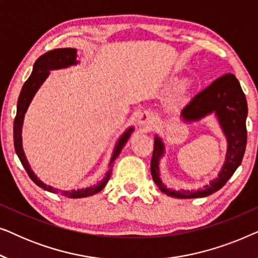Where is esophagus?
Masks as SVG:
<instances>
[{
  "mask_svg": "<svg viewBox=\"0 0 258 258\" xmlns=\"http://www.w3.org/2000/svg\"><path fill=\"white\" fill-rule=\"evenodd\" d=\"M139 125L142 126L144 130L149 132V130L153 129V126L155 125V117L153 114L150 112L144 111L139 116Z\"/></svg>",
  "mask_w": 258,
  "mask_h": 258,
  "instance_id": "obj_1",
  "label": "esophagus"
}]
</instances>
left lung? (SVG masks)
Listing matches in <instances>:
<instances>
[{"label":"left lung","instance_id":"obj_1","mask_svg":"<svg viewBox=\"0 0 258 258\" xmlns=\"http://www.w3.org/2000/svg\"><path fill=\"white\" fill-rule=\"evenodd\" d=\"M208 115H215L225 139L227 155L217 177L211 179L209 184L197 190H174L167 188L160 177V161L164 156L165 147L160 136H155L154 153L151 158V176L154 182L165 195L176 199H195L206 197L220 190L228 179L234 175L242 163L246 147V116L248 104L241 84L232 74L218 77L209 87L201 91L183 109L181 117L183 122H197Z\"/></svg>","mask_w":258,"mask_h":258}]
</instances>
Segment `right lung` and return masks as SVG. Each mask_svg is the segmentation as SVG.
<instances>
[{
  "label": "right lung",
  "instance_id": "add662e5",
  "mask_svg": "<svg viewBox=\"0 0 258 258\" xmlns=\"http://www.w3.org/2000/svg\"><path fill=\"white\" fill-rule=\"evenodd\" d=\"M79 61H77V50L74 48H58L54 49L45 52L44 55H42L41 57L36 59V62L34 63L33 72L29 79L26 81V83L23 84L22 90H21L19 101H17V110H16V117L14 121V146H15V151L19 156L21 163L26 169V171L29 175V177L33 179L35 184H37L40 188L47 190V191L58 194L61 192L63 196L70 197V199H81V197H88L95 194L100 192L102 189L104 188L107 184L109 178L111 176V168H112V162L115 161V158L118 156L123 147L125 146V143L128 142L130 135L134 132L133 126H130L123 133V135L119 137L117 143L112 151L110 162H109V170L103 177V179L100 183H97L96 185L89 186L86 189H79V190H68V191H62L56 188H52L50 185H47L45 183L41 181L40 178L35 175V172L31 170L29 162H28L26 154L23 151L22 146V126L26 112L29 108V104L33 101L35 94L37 93V90L40 89V87L43 84V82L47 80V77L50 74V70H57V69H64L69 68L70 66H76Z\"/></svg>",
  "mask_w": 258,
  "mask_h": 258
}]
</instances>
